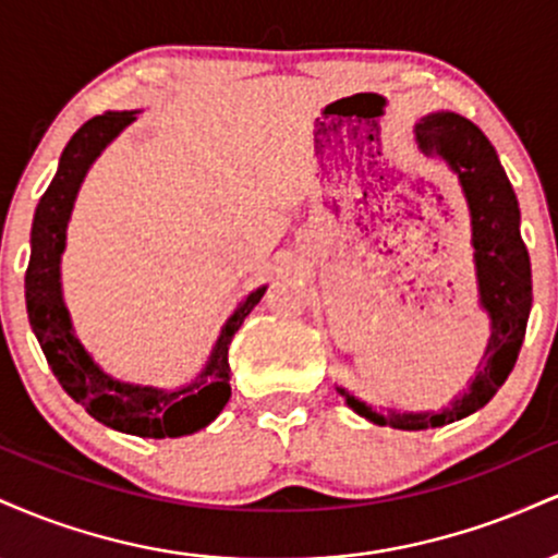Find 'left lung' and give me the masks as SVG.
I'll list each match as a JSON object with an SVG mask.
<instances>
[{"mask_svg": "<svg viewBox=\"0 0 558 558\" xmlns=\"http://www.w3.org/2000/svg\"><path fill=\"white\" fill-rule=\"evenodd\" d=\"M414 138L425 155L444 159L462 185L470 209L480 310L490 319V338L470 388L438 412H375L367 401L338 386L345 407L375 425H390L396 430L444 427L483 409L514 369L533 306V272L520 235V204L490 141L462 114L444 110L425 114L414 125Z\"/></svg>", "mask_w": 558, "mask_h": 558, "instance_id": "left-lung-1", "label": "left lung"}]
</instances>
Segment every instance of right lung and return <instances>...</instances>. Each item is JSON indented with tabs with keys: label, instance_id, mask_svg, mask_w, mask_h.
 <instances>
[{
	"label": "right lung",
	"instance_id": "add662e5",
	"mask_svg": "<svg viewBox=\"0 0 558 558\" xmlns=\"http://www.w3.org/2000/svg\"><path fill=\"white\" fill-rule=\"evenodd\" d=\"M136 110L105 112L83 123L68 141L60 165L44 191L31 228V262L25 270V306L44 356L60 386L96 422L138 438H181L207 427L230 399L228 345L248 312L265 296L267 286L248 293L226 319L209 351V360L194 380L178 388L144 386L120 380L78 341L62 296V254L75 198L101 151L136 120Z\"/></svg>",
	"mask_w": 558,
	"mask_h": 558
}]
</instances>
